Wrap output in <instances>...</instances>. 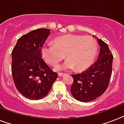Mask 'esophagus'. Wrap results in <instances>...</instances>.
I'll use <instances>...</instances> for the list:
<instances>
[{
	"label": "esophagus",
	"mask_w": 124,
	"mask_h": 124,
	"mask_svg": "<svg viewBox=\"0 0 124 124\" xmlns=\"http://www.w3.org/2000/svg\"><path fill=\"white\" fill-rule=\"evenodd\" d=\"M64 75V73L63 72H59V76H62Z\"/></svg>",
	"instance_id": "1"
}]
</instances>
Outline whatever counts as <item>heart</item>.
Here are the masks:
<instances>
[{
    "instance_id": "b5f03b06",
    "label": "heart",
    "mask_w": 124,
    "mask_h": 124,
    "mask_svg": "<svg viewBox=\"0 0 124 124\" xmlns=\"http://www.w3.org/2000/svg\"><path fill=\"white\" fill-rule=\"evenodd\" d=\"M97 43L91 36L67 34L53 39V45H45L41 53L44 60L50 65H56L62 61L64 55L67 60L57 70L72 69L83 71L93 63L97 53Z\"/></svg>"
}]
</instances>
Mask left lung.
<instances>
[{"mask_svg": "<svg viewBox=\"0 0 124 124\" xmlns=\"http://www.w3.org/2000/svg\"><path fill=\"white\" fill-rule=\"evenodd\" d=\"M100 52L98 59L83 72L72 74L71 92L81 102H90L102 95L109 85L113 56L108 45L97 38Z\"/></svg>", "mask_w": 124, "mask_h": 124, "instance_id": "8db88e82", "label": "left lung"}]
</instances>
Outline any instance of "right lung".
I'll use <instances>...</instances> for the list:
<instances>
[{
    "label": "right lung",
    "instance_id": "right-lung-1",
    "mask_svg": "<svg viewBox=\"0 0 124 124\" xmlns=\"http://www.w3.org/2000/svg\"><path fill=\"white\" fill-rule=\"evenodd\" d=\"M50 30L38 29L18 39L12 51L11 72L15 86L26 98L39 100L48 95L58 77L43 60L41 47Z\"/></svg>",
    "mask_w": 124,
    "mask_h": 124
}]
</instances>
